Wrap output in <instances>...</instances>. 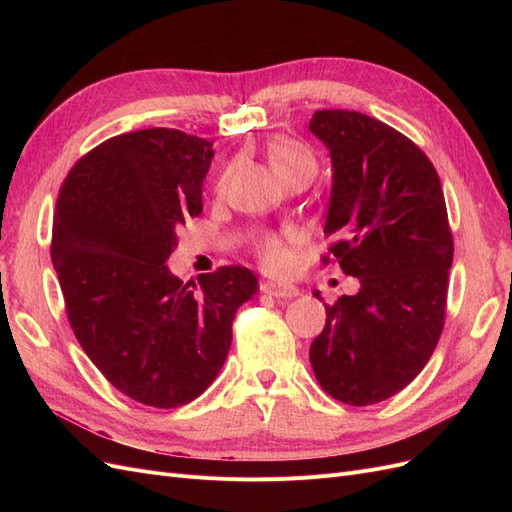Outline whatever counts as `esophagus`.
Returning a JSON list of instances; mask_svg holds the SVG:
<instances>
[{
  "label": "esophagus",
  "instance_id": "34e87169",
  "mask_svg": "<svg viewBox=\"0 0 512 512\" xmlns=\"http://www.w3.org/2000/svg\"><path fill=\"white\" fill-rule=\"evenodd\" d=\"M260 290L265 294H271L275 299H292L299 297V288L292 284H282V282H262Z\"/></svg>",
  "mask_w": 512,
  "mask_h": 512
}]
</instances>
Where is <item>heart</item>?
Returning <instances> with one entry per match:
<instances>
[{
    "instance_id": "b5f03b06",
    "label": "heart",
    "mask_w": 512,
    "mask_h": 512,
    "mask_svg": "<svg viewBox=\"0 0 512 512\" xmlns=\"http://www.w3.org/2000/svg\"><path fill=\"white\" fill-rule=\"evenodd\" d=\"M267 158L273 168L277 179L290 177L294 173H316V156L312 149L305 147L299 141H292V138H275V141L267 147ZM294 237L288 235H265L256 241V258L265 269L269 271H286L290 267V250L288 241Z\"/></svg>"
}]
</instances>
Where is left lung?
<instances>
[{
	"label": "left lung",
	"mask_w": 512,
	"mask_h": 512,
	"mask_svg": "<svg viewBox=\"0 0 512 512\" xmlns=\"http://www.w3.org/2000/svg\"><path fill=\"white\" fill-rule=\"evenodd\" d=\"M333 190L320 260L359 277L354 297L324 303L327 324L309 346L318 384L348 406H371L421 374L444 329L453 232L440 177L421 147L356 111H316ZM320 299V292H314Z\"/></svg>",
	"instance_id": "obj_1"
}]
</instances>
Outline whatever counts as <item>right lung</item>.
I'll use <instances>...</instances> for the list:
<instances>
[{"instance_id":"right-lung-1","label":"right lung","mask_w":512,"mask_h":512,"mask_svg":"<svg viewBox=\"0 0 512 512\" xmlns=\"http://www.w3.org/2000/svg\"><path fill=\"white\" fill-rule=\"evenodd\" d=\"M207 138L149 128L108 138L59 188L51 258L81 348L138 404H190L220 374L258 280L239 265L183 284L164 262L203 211Z\"/></svg>"}]
</instances>
